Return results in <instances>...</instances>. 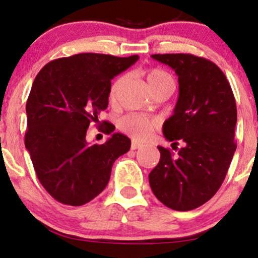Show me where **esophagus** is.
Wrapping results in <instances>:
<instances>
[{"label": "esophagus", "instance_id": "34e87169", "mask_svg": "<svg viewBox=\"0 0 258 258\" xmlns=\"http://www.w3.org/2000/svg\"><path fill=\"white\" fill-rule=\"evenodd\" d=\"M141 147H142V144L139 143V142H136V141H133V143H132V150L140 149Z\"/></svg>", "mask_w": 258, "mask_h": 258}]
</instances>
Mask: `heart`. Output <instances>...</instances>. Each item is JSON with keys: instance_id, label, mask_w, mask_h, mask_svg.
<instances>
[{"instance_id": "obj_1", "label": "heart", "mask_w": 258, "mask_h": 258, "mask_svg": "<svg viewBox=\"0 0 258 258\" xmlns=\"http://www.w3.org/2000/svg\"><path fill=\"white\" fill-rule=\"evenodd\" d=\"M144 77H146L148 87L150 90L154 91L157 90L158 88L165 86V84H174L172 83V79L168 73L164 70L158 68H151L144 72ZM123 81V77H118L117 80L114 81L111 84L110 91H109V97L112 102L116 101L118 95L119 87H121ZM158 123L153 118L144 117V116L130 114L124 116L119 122V128L123 132L132 136L134 140L136 141H148L153 136L155 130L157 129Z\"/></svg>"}]
</instances>
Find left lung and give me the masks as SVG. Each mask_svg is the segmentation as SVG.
Segmentation results:
<instances>
[{"instance_id": "obj_1", "label": "left lung", "mask_w": 258, "mask_h": 258, "mask_svg": "<svg viewBox=\"0 0 258 258\" xmlns=\"http://www.w3.org/2000/svg\"><path fill=\"white\" fill-rule=\"evenodd\" d=\"M178 76L179 95L174 115L163 124L165 139L184 142L174 156L158 147L161 158L149 174L154 195L178 211L208 202L223 183L237 144V109L223 72L209 59L192 54H154Z\"/></svg>"}]
</instances>
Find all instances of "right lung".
Wrapping results in <instances>:
<instances>
[{
	"label": "right lung",
	"instance_id": "add662e5",
	"mask_svg": "<svg viewBox=\"0 0 258 258\" xmlns=\"http://www.w3.org/2000/svg\"><path fill=\"white\" fill-rule=\"evenodd\" d=\"M129 57L83 52L47 63L35 77L27 100L24 144L38 181L52 199L67 206H83L103 191L114 162L128 153L132 142L114 134L103 144L86 140L91 123L108 107L111 80L133 66Z\"/></svg>",
	"mask_w": 258,
	"mask_h": 258
}]
</instances>
